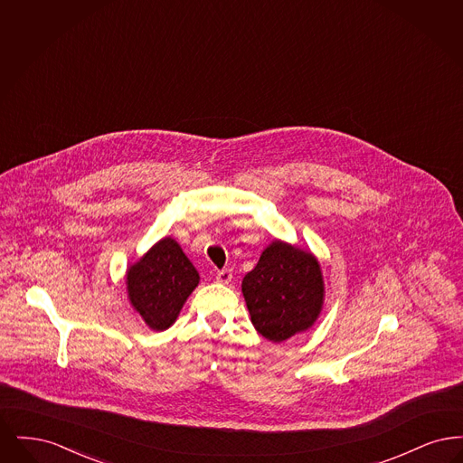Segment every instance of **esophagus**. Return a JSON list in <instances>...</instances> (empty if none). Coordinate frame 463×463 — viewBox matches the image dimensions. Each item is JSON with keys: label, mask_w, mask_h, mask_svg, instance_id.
Returning <instances> with one entry per match:
<instances>
[{"label": "esophagus", "mask_w": 463, "mask_h": 463, "mask_svg": "<svg viewBox=\"0 0 463 463\" xmlns=\"http://www.w3.org/2000/svg\"><path fill=\"white\" fill-rule=\"evenodd\" d=\"M231 279H232V270L223 269V270H219V272H217V281L222 283V285H229V283H231Z\"/></svg>", "instance_id": "esophagus-1"}]
</instances>
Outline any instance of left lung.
Masks as SVG:
<instances>
[{
  "label": "left lung",
  "instance_id": "8db88e82",
  "mask_svg": "<svg viewBox=\"0 0 463 463\" xmlns=\"http://www.w3.org/2000/svg\"><path fill=\"white\" fill-rule=\"evenodd\" d=\"M241 291L255 330L281 344L317 321L325 304V278L312 251L274 240L242 278Z\"/></svg>",
  "mask_w": 463,
  "mask_h": 463
}]
</instances>
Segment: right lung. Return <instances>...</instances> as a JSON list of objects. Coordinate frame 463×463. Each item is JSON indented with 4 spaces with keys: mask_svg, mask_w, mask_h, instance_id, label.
<instances>
[{
    "mask_svg": "<svg viewBox=\"0 0 463 463\" xmlns=\"http://www.w3.org/2000/svg\"><path fill=\"white\" fill-rule=\"evenodd\" d=\"M125 276L130 306L153 331L168 330L199 285L196 267L170 236L153 244Z\"/></svg>",
    "mask_w": 463,
    "mask_h": 463,
    "instance_id": "right-lung-1",
    "label": "right lung"
}]
</instances>
